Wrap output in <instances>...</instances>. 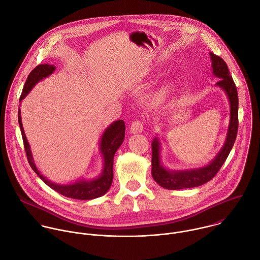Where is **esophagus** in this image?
Segmentation results:
<instances>
[{
	"label": "esophagus",
	"mask_w": 260,
	"mask_h": 260,
	"mask_svg": "<svg viewBox=\"0 0 260 260\" xmlns=\"http://www.w3.org/2000/svg\"><path fill=\"white\" fill-rule=\"evenodd\" d=\"M143 129H144V125H143V122L140 121V120L134 121L131 125V128H129L132 134H140V133L143 132Z\"/></svg>",
	"instance_id": "1"
}]
</instances>
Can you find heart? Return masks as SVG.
<instances>
[{
	"label": "heart",
	"instance_id": "heart-1",
	"mask_svg": "<svg viewBox=\"0 0 260 260\" xmlns=\"http://www.w3.org/2000/svg\"><path fill=\"white\" fill-rule=\"evenodd\" d=\"M166 95V90H162V91H160V93H159V98H162V97H164Z\"/></svg>",
	"mask_w": 260,
	"mask_h": 260
}]
</instances>
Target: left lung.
Wrapping results in <instances>:
<instances>
[{
	"label": "left lung",
	"mask_w": 260,
	"mask_h": 260,
	"mask_svg": "<svg viewBox=\"0 0 260 260\" xmlns=\"http://www.w3.org/2000/svg\"><path fill=\"white\" fill-rule=\"evenodd\" d=\"M210 56L212 59L213 74L221 79L216 83V86L224 90L230 103V122L225 144L214 160L204 167L185 170H170L165 168L161 163V144L159 138L156 137L152 142V176L160 186L166 189L175 190L192 188L210 181L225 163L237 137L239 105L237 88L225 60L213 52H210Z\"/></svg>",
	"instance_id": "left-lung-1"
}]
</instances>
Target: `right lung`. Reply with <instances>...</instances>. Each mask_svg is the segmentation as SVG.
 Here are the masks:
<instances>
[{
    "label": "right lung",
    "mask_w": 260,
    "mask_h": 260,
    "mask_svg": "<svg viewBox=\"0 0 260 260\" xmlns=\"http://www.w3.org/2000/svg\"><path fill=\"white\" fill-rule=\"evenodd\" d=\"M56 67L53 64H38L34 70H32L25 82L22 94L20 96V102L28 95V93L32 90V88L41 80L49 77L54 71ZM18 122L22 134V139L24 143V148L27 156V160L29 162V165L33 169V171L39 176V178L50 188L55 190L56 192L71 199L75 200H93L100 198L104 196L108 189L111 186L112 179H113V158L114 154L116 153L117 149L121 146L123 140H124V134H125V124L124 121L119 119L114 122H112L103 133L101 140H100V146L99 150L103 157V168L101 174L93 179H78L75 182L69 183V184H56L54 182H51L46 177H44L40 171L37 169L30 145L26 139L24 128L22 125V119H21V110L20 107L18 109Z\"/></svg>",
    "instance_id": "add662e5"
}]
</instances>
